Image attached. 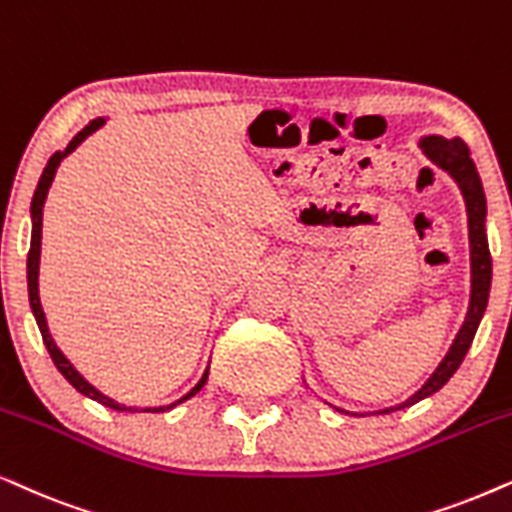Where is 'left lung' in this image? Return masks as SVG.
Masks as SVG:
<instances>
[{
    "instance_id": "left-lung-1",
    "label": "left lung",
    "mask_w": 512,
    "mask_h": 512,
    "mask_svg": "<svg viewBox=\"0 0 512 512\" xmlns=\"http://www.w3.org/2000/svg\"><path fill=\"white\" fill-rule=\"evenodd\" d=\"M421 149H424V154L435 163V166L447 170V173L459 182L463 199H466L468 238H470V276H473L470 278V306H468V316L463 320L452 349H449L445 360L438 365V370L431 374V379H428L410 400H405V403L395 407H388V410H381L379 414L398 412V410H405V407H412L414 403H419V400H424L435 391H440V388L452 379V374L459 370V365L463 363V358H466L470 344H473V337L475 332H478L482 313L487 309L489 285H492V255H489V243L485 234L487 201H485V192H482L478 168H475L473 159H470L468 145L461 138L445 140V138H438V135H431V138L421 140Z\"/></svg>"
}]
</instances>
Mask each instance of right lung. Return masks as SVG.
<instances>
[{"instance_id":"obj_1","label":"right lung","mask_w":512,"mask_h":512,"mask_svg":"<svg viewBox=\"0 0 512 512\" xmlns=\"http://www.w3.org/2000/svg\"><path fill=\"white\" fill-rule=\"evenodd\" d=\"M102 124H105V119H95V121H91V124H88V126L84 128V131H79L77 135H74L72 142H70V145H67L65 152H56V154H53L51 159H49V163H46L42 177H39L37 189H34V196H32V243H30V252H27V292H30V306H32L34 318H37L39 332H42V339H44L46 349H49L51 360H53V363H56L60 374H63V377H65L67 381H70V384H72L74 388H77L79 393H84V395H88V398L98 400L100 405L112 407V410H117V412H166V410H170V407L185 403L187 398H192V395L199 393L201 388H203V384H206V381H208V370H206V374H203V377H201L199 384H196V386L192 388V391H189V393L185 395V398H180V400H177V403H173V405H166V407H145V410H138V407H126V405L114 403L112 398H107V395H102V393L98 391V388H93L91 384H88V381H86L84 377H81V374L70 365V360H67V358L63 356V353H60L56 342H53L49 327H46V316H44L42 302H39V288H37V285H39V252H42V208H44V199H46V194H49V187H51V182H53V175H56V168L60 166V161H63L65 156L70 154V152H74L79 142H84L93 131H98V128H100Z\"/></svg>"}]
</instances>
